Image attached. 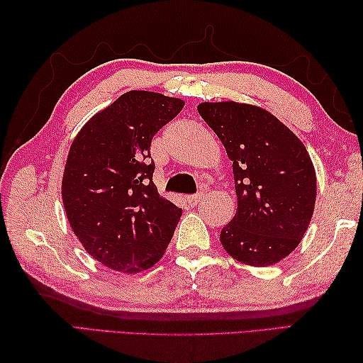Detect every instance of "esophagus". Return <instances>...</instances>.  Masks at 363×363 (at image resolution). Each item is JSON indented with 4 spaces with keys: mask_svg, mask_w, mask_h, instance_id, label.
<instances>
[{
    "mask_svg": "<svg viewBox=\"0 0 363 363\" xmlns=\"http://www.w3.org/2000/svg\"><path fill=\"white\" fill-rule=\"evenodd\" d=\"M201 198H203V195H199V194L189 195V196L186 198V203H187L189 206H191V207H195L199 201H201Z\"/></svg>",
    "mask_w": 363,
    "mask_h": 363,
    "instance_id": "obj_1",
    "label": "esophagus"
}]
</instances>
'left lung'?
Listing matches in <instances>:
<instances>
[{"instance_id":"1","label":"left lung","mask_w":363,"mask_h":363,"mask_svg":"<svg viewBox=\"0 0 363 363\" xmlns=\"http://www.w3.org/2000/svg\"><path fill=\"white\" fill-rule=\"evenodd\" d=\"M198 112L233 160L237 211L220 233L223 248L246 265L276 264L299 245L312 218L317 177L309 152L260 107L203 103Z\"/></svg>"}]
</instances>
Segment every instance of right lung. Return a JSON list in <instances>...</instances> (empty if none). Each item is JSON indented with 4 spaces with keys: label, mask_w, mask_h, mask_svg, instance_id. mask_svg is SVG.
I'll return each instance as SVG.
<instances>
[{
    "label": "right lung",
    "mask_w": 363,
    "mask_h": 363,
    "mask_svg": "<svg viewBox=\"0 0 363 363\" xmlns=\"http://www.w3.org/2000/svg\"><path fill=\"white\" fill-rule=\"evenodd\" d=\"M184 101L133 90L96 113L68 152L62 201L84 248L123 273L148 269L164 256L182 209L152 182L151 140Z\"/></svg>",
    "instance_id": "add662e5"
}]
</instances>
